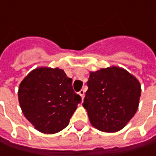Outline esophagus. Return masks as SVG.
I'll list each match as a JSON object with an SVG mask.
<instances>
[{
    "label": "esophagus",
    "mask_w": 156,
    "mask_h": 156,
    "mask_svg": "<svg viewBox=\"0 0 156 156\" xmlns=\"http://www.w3.org/2000/svg\"><path fill=\"white\" fill-rule=\"evenodd\" d=\"M79 94L81 95V99L83 100V98H84V94H85V91L83 90V89H81V91L79 92Z\"/></svg>",
    "instance_id": "esophagus-1"
}]
</instances>
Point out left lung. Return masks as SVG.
I'll return each mask as SVG.
<instances>
[{"instance_id":"obj_1","label":"left lung","mask_w":156,"mask_h":156,"mask_svg":"<svg viewBox=\"0 0 156 156\" xmlns=\"http://www.w3.org/2000/svg\"><path fill=\"white\" fill-rule=\"evenodd\" d=\"M82 106L92 126L115 133L122 129L138 109L141 84L126 69L112 66L90 72Z\"/></svg>"}]
</instances>
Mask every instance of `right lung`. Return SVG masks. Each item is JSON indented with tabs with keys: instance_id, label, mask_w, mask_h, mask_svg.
Returning <instances> with one entry per match:
<instances>
[{
	"instance_id": "right-lung-1",
	"label": "right lung",
	"mask_w": 156,
	"mask_h": 156,
	"mask_svg": "<svg viewBox=\"0 0 156 156\" xmlns=\"http://www.w3.org/2000/svg\"><path fill=\"white\" fill-rule=\"evenodd\" d=\"M21 111L34 129L44 134L64 129L81 101L64 70L40 67L21 81L18 90Z\"/></svg>"
}]
</instances>
